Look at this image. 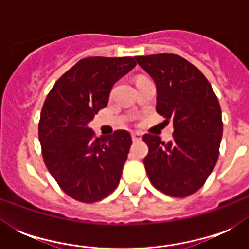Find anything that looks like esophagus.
Instances as JSON below:
<instances>
[{
  "label": "esophagus",
  "instance_id": "1",
  "mask_svg": "<svg viewBox=\"0 0 249 249\" xmlns=\"http://www.w3.org/2000/svg\"><path fill=\"white\" fill-rule=\"evenodd\" d=\"M132 140L136 142V141H140L141 140V134L137 132H133L132 133Z\"/></svg>",
  "mask_w": 249,
  "mask_h": 249
}]
</instances>
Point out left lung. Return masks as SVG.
Returning a JSON list of instances; mask_svg holds the SVG:
<instances>
[{
  "label": "left lung",
  "instance_id": "8db88e82",
  "mask_svg": "<svg viewBox=\"0 0 249 249\" xmlns=\"http://www.w3.org/2000/svg\"><path fill=\"white\" fill-rule=\"evenodd\" d=\"M156 85V111L173 124L165 143L144 134V168L155 189L189 196L204 185L218 159L222 138L221 107L212 86L194 64L174 54L136 56Z\"/></svg>",
  "mask_w": 249,
  "mask_h": 249
}]
</instances>
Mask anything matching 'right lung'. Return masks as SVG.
<instances>
[{"label": "right lung", "instance_id": "1", "mask_svg": "<svg viewBox=\"0 0 249 249\" xmlns=\"http://www.w3.org/2000/svg\"><path fill=\"white\" fill-rule=\"evenodd\" d=\"M136 67L132 56L79 60L53 86L38 124L44 161L60 189L94 203L120 182L132 137L126 130L95 138L89 123L108 103L116 81Z\"/></svg>", "mask_w": 249, "mask_h": 249}]
</instances>
